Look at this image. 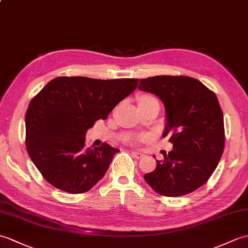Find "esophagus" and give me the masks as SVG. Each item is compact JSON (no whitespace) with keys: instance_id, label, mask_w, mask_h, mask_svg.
<instances>
[{"instance_id":"esophagus-1","label":"esophagus","mask_w":248,"mask_h":248,"mask_svg":"<svg viewBox=\"0 0 248 248\" xmlns=\"http://www.w3.org/2000/svg\"><path fill=\"white\" fill-rule=\"evenodd\" d=\"M132 155H133V157H135L137 159H140V158H142L143 156H145V154H142L141 152H137V151L132 152Z\"/></svg>"}]
</instances>
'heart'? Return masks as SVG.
<instances>
[{
    "label": "heart",
    "instance_id": "obj_1",
    "mask_svg": "<svg viewBox=\"0 0 248 248\" xmlns=\"http://www.w3.org/2000/svg\"><path fill=\"white\" fill-rule=\"evenodd\" d=\"M149 100H156V99L151 96H143L140 98V101H149Z\"/></svg>",
    "mask_w": 248,
    "mask_h": 248
}]
</instances>
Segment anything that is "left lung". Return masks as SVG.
I'll list each match as a JSON object with an SVG mask.
<instances>
[{
  "label": "left lung",
  "mask_w": 248,
  "mask_h": 248,
  "mask_svg": "<svg viewBox=\"0 0 248 248\" xmlns=\"http://www.w3.org/2000/svg\"><path fill=\"white\" fill-rule=\"evenodd\" d=\"M138 89L164 102L167 123L163 136L169 135L173 143V150L156 160V168L145 174V181L165 197L194 191L214 173L225 145L223 112L216 94L188 76L140 79Z\"/></svg>",
  "instance_id": "obj_1"
}]
</instances>
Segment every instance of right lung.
Wrapping results in <instances>:
<instances>
[{
    "instance_id": "right-lung-1",
    "label": "right lung",
    "mask_w": 248,
    "mask_h": 248,
    "mask_svg": "<svg viewBox=\"0 0 248 248\" xmlns=\"http://www.w3.org/2000/svg\"><path fill=\"white\" fill-rule=\"evenodd\" d=\"M140 79L57 77L34 96L25 115L28 155L50 185L83 193L99 182L119 150L85 147L86 131L106 119Z\"/></svg>"
}]
</instances>
